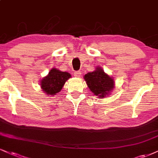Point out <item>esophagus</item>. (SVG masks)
Returning a JSON list of instances; mask_svg holds the SVG:
<instances>
[{
	"label": "esophagus",
	"mask_w": 158,
	"mask_h": 158,
	"mask_svg": "<svg viewBox=\"0 0 158 158\" xmlns=\"http://www.w3.org/2000/svg\"><path fill=\"white\" fill-rule=\"evenodd\" d=\"M74 75H75V77H81V73L80 71H75V73H74Z\"/></svg>",
	"instance_id": "obj_1"
}]
</instances>
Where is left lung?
Returning a JSON list of instances; mask_svg holds the SVG:
<instances>
[{
  "instance_id": "1",
  "label": "left lung",
  "mask_w": 158,
  "mask_h": 158,
  "mask_svg": "<svg viewBox=\"0 0 158 158\" xmlns=\"http://www.w3.org/2000/svg\"><path fill=\"white\" fill-rule=\"evenodd\" d=\"M84 79L91 92L101 98L106 97V95L114 89V80L105 73L100 67L97 68L92 73L85 75Z\"/></svg>"
}]
</instances>
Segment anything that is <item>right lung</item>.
<instances>
[{
	"label": "right lung",
	"instance_id": "1",
	"mask_svg": "<svg viewBox=\"0 0 158 158\" xmlns=\"http://www.w3.org/2000/svg\"><path fill=\"white\" fill-rule=\"evenodd\" d=\"M67 72H61L57 69H52L48 76L41 81V87L48 95H55L59 92L64 83L70 77Z\"/></svg>",
	"mask_w": 158,
	"mask_h": 158
}]
</instances>
